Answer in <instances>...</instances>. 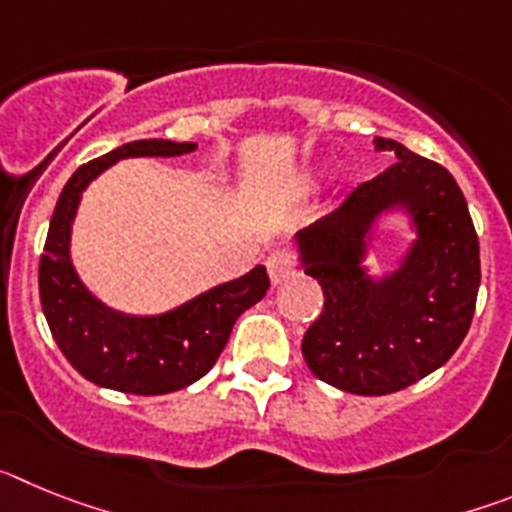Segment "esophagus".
I'll return each mask as SVG.
<instances>
[{
    "label": "esophagus",
    "mask_w": 512,
    "mask_h": 512,
    "mask_svg": "<svg viewBox=\"0 0 512 512\" xmlns=\"http://www.w3.org/2000/svg\"><path fill=\"white\" fill-rule=\"evenodd\" d=\"M266 271H269L271 284H282L295 274V259L287 251H271L266 259Z\"/></svg>",
    "instance_id": "obj_1"
}]
</instances>
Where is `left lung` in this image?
<instances>
[{"instance_id":"8db88e82","label":"left lung","mask_w":512,"mask_h":512,"mask_svg":"<svg viewBox=\"0 0 512 512\" xmlns=\"http://www.w3.org/2000/svg\"><path fill=\"white\" fill-rule=\"evenodd\" d=\"M374 151L395 164L292 243L325 305L302 338L310 372L351 395H390L436 372L467 336L479 289V241L464 194L436 161L390 138ZM402 214L414 241L374 275L368 256L381 225Z\"/></svg>"}]
</instances>
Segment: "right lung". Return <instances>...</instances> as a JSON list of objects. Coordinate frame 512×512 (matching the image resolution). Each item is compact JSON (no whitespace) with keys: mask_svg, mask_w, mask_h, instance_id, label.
<instances>
[{"mask_svg":"<svg viewBox=\"0 0 512 512\" xmlns=\"http://www.w3.org/2000/svg\"><path fill=\"white\" fill-rule=\"evenodd\" d=\"M197 151V143L133 140L74 171L51 217L40 256V302L63 356L76 372L107 390L166 395L205 377L225 348L235 320L269 289L264 266L215 284L192 300L156 315H133L104 305L76 274L71 230L81 194L122 158H171Z\"/></svg>","mask_w":512,"mask_h":512,"instance_id":"obj_1","label":"right lung"}]
</instances>
